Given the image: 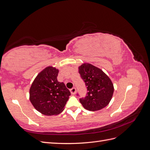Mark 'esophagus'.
Instances as JSON below:
<instances>
[{
    "label": "esophagus",
    "mask_w": 150,
    "mask_h": 150,
    "mask_svg": "<svg viewBox=\"0 0 150 150\" xmlns=\"http://www.w3.org/2000/svg\"><path fill=\"white\" fill-rule=\"evenodd\" d=\"M70 91L72 94H75L76 93V89L75 88H72V89H70Z\"/></svg>",
    "instance_id": "obj_1"
}]
</instances>
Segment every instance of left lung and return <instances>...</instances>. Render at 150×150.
Here are the masks:
<instances>
[{
	"instance_id": "1",
	"label": "left lung",
	"mask_w": 150,
	"mask_h": 150,
	"mask_svg": "<svg viewBox=\"0 0 150 150\" xmlns=\"http://www.w3.org/2000/svg\"><path fill=\"white\" fill-rule=\"evenodd\" d=\"M79 73L87 86V96L79 99L86 110L95 111L105 108L111 100L114 86L110 78L99 68L83 63Z\"/></svg>"
}]
</instances>
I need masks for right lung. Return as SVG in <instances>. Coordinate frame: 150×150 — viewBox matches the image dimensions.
Wrapping results in <instances>:
<instances>
[{
    "label": "right lung",
    "instance_id": "1",
    "mask_svg": "<svg viewBox=\"0 0 150 150\" xmlns=\"http://www.w3.org/2000/svg\"><path fill=\"white\" fill-rule=\"evenodd\" d=\"M59 69L48 66L35 77L29 89V99L36 110L46 116L56 115L64 109L71 93L59 82Z\"/></svg>",
    "mask_w": 150,
    "mask_h": 150
}]
</instances>
